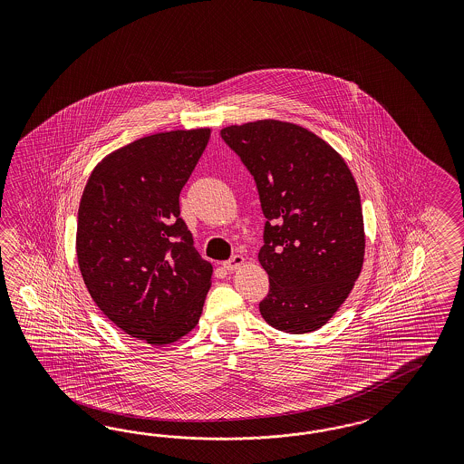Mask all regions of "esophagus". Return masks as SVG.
Here are the masks:
<instances>
[{
    "label": "esophagus",
    "instance_id": "1",
    "mask_svg": "<svg viewBox=\"0 0 464 464\" xmlns=\"http://www.w3.org/2000/svg\"><path fill=\"white\" fill-rule=\"evenodd\" d=\"M243 264H245V258H243L241 255H235L233 258H229V260L223 262V267H225L227 272H233V270H237V268L241 267Z\"/></svg>",
    "mask_w": 464,
    "mask_h": 464
}]
</instances>
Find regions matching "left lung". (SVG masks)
<instances>
[{
  "label": "left lung",
  "mask_w": 464,
  "mask_h": 464,
  "mask_svg": "<svg viewBox=\"0 0 464 464\" xmlns=\"http://www.w3.org/2000/svg\"><path fill=\"white\" fill-rule=\"evenodd\" d=\"M252 173L264 216L258 262L270 281L260 313L285 334L322 328L364 264L361 196L343 158L308 129L274 119L221 129Z\"/></svg>",
  "instance_id": "8db88e82"
}]
</instances>
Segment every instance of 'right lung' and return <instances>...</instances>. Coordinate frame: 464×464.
Returning <instances> with one entry per match:
<instances>
[{"instance_id": "right-lung-1", "label": "right lung", "mask_w": 464, "mask_h": 464, "mask_svg": "<svg viewBox=\"0 0 464 464\" xmlns=\"http://www.w3.org/2000/svg\"><path fill=\"white\" fill-rule=\"evenodd\" d=\"M211 129L169 130L105 156L84 185L76 255L102 313L155 347L196 328L212 266L180 218L179 197Z\"/></svg>"}]
</instances>
